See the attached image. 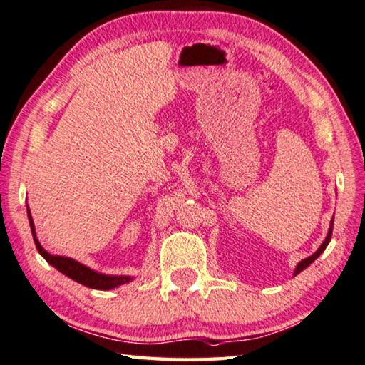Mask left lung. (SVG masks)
Wrapping results in <instances>:
<instances>
[{
  "mask_svg": "<svg viewBox=\"0 0 365 365\" xmlns=\"http://www.w3.org/2000/svg\"><path fill=\"white\" fill-rule=\"evenodd\" d=\"M332 227H334V220L331 221V226H329V232H327V235H326V239H324V242H323V244H321V247H319V248L317 250V252H315V253H313L312 256H309V258H305V259H302L301 262H299V264H297V267H296V270H294V275H297V274H301L304 269H307V267H309V266H310V264H312L313 261H315V259L318 258V256H319L321 253H323V252H324V250H326V247H327V245H329V242H331V237H332Z\"/></svg>",
  "mask_w": 365,
  "mask_h": 365,
  "instance_id": "1",
  "label": "left lung"
}]
</instances>
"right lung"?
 <instances>
[{
  "label": "right lung",
  "instance_id": "obj_1",
  "mask_svg": "<svg viewBox=\"0 0 365 365\" xmlns=\"http://www.w3.org/2000/svg\"><path fill=\"white\" fill-rule=\"evenodd\" d=\"M28 220H30V226H31V232H33V239H34V244L36 248H38V252L41 253L42 258H44L50 266H53L56 270H60L61 274H64L69 278H73L74 282L83 284V287L87 288H93V289H113L120 287V284H125L128 282H131L133 278L131 277H125V275H104V274H99L95 272V270H91L90 267L83 266V264L77 262L76 259H71L66 258V256H53L47 253L42 245L39 244L38 237H36V231H34V223H33V218H31V213L30 209H28Z\"/></svg>",
  "mask_w": 365,
  "mask_h": 365
}]
</instances>
